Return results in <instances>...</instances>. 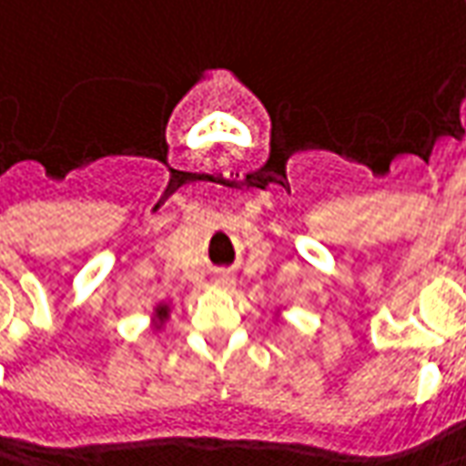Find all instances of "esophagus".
Masks as SVG:
<instances>
[{"label": "esophagus", "instance_id": "obj_1", "mask_svg": "<svg viewBox=\"0 0 466 466\" xmlns=\"http://www.w3.org/2000/svg\"><path fill=\"white\" fill-rule=\"evenodd\" d=\"M232 283L234 279L229 273H218L217 279H214V286H217V289H227V286H232Z\"/></svg>", "mask_w": 466, "mask_h": 466}]
</instances>
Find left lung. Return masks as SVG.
Returning <instances> with one entry per match:
<instances>
[{"label": "left lung", "mask_w": 466, "mask_h": 466, "mask_svg": "<svg viewBox=\"0 0 466 466\" xmlns=\"http://www.w3.org/2000/svg\"><path fill=\"white\" fill-rule=\"evenodd\" d=\"M279 317H281V307H279V309H276V319H279Z\"/></svg>", "instance_id": "1"}]
</instances>
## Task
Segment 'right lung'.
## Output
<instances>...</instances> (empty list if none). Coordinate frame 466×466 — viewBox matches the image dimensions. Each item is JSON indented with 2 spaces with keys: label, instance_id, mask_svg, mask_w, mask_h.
I'll list each match as a JSON object with an SVG mask.
<instances>
[{
  "label": "right lung",
  "instance_id": "1",
  "mask_svg": "<svg viewBox=\"0 0 466 466\" xmlns=\"http://www.w3.org/2000/svg\"><path fill=\"white\" fill-rule=\"evenodd\" d=\"M169 314H172V304H169V301H157V304H154L152 314H149V322H152L154 332H162V329H165Z\"/></svg>",
  "mask_w": 466,
  "mask_h": 466
}]
</instances>
